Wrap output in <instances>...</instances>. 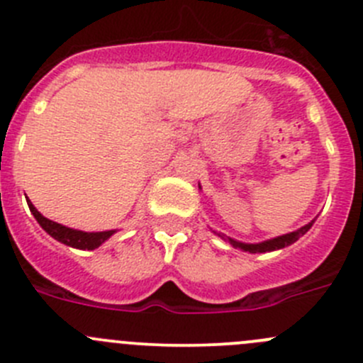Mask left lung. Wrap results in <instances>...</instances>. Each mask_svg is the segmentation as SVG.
Here are the masks:
<instances>
[{"instance_id": "left-lung-1", "label": "left lung", "mask_w": 363, "mask_h": 363, "mask_svg": "<svg viewBox=\"0 0 363 363\" xmlns=\"http://www.w3.org/2000/svg\"><path fill=\"white\" fill-rule=\"evenodd\" d=\"M312 223H314V220H312L308 225H305V227H301L300 230L291 232V234H286V235H280V238H275V239H269V241L257 242V245H245V242L234 241V239H230V238H228V241H230V245L234 246V248H241V250H245V252H250V253L273 252V250H280V248H284V246H289V245H293L294 241H298V239H300V235H303L305 232L312 227ZM221 238H225V235H221Z\"/></svg>"}]
</instances>
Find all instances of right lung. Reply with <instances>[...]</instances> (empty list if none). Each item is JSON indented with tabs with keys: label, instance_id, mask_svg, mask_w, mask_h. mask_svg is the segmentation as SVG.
<instances>
[{
	"label": "right lung",
	"instance_id": "add662e5",
	"mask_svg": "<svg viewBox=\"0 0 363 363\" xmlns=\"http://www.w3.org/2000/svg\"><path fill=\"white\" fill-rule=\"evenodd\" d=\"M28 207L33 213L35 220L40 223V227L48 232L51 238H55L56 241L63 242L67 246H72V248H79V250H96L97 246L103 245L115 230H106V232H81V230H74V228L63 227V225L56 223V221L48 220V218L42 216L37 209H35L33 203L28 200Z\"/></svg>",
	"mask_w": 363,
	"mask_h": 363
}]
</instances>
